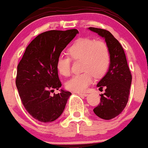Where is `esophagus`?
I'll use <instances>...</instances> for the list:
<instances>
[{
    "label": "esophagus",
    "mask_w": 148,
    "mask_h": 148,
    "mask_svg": "<svg viewBox=\"0 0 148 148\" xmlns=\"http://www.w3.org/2000/svg\"><path fill=\"white\" fill-rule=\"evenodd\" d=\"M77 94H78L79 95H80V96H84V97H86L88 96V93H85V92H77Z\"/></svg>",
    "instance_id": "1"
}]
</instances>
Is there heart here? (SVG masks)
I'll list each match as a JSON object with an SVG mask.
<instances>
[{
  "mask_svg": "<svg viewBox=\"0 0 148 148\" xmlns=\"http://www.w3.org/2000/svg\"><path fill=\"white\" fill-rule=\"evenodd\" d=\"M73 60H83L80 74L73 75L65 83L68 90L76 92H84L95 77H101L107 73L110 64V53L108 45L103 41L90 38H79L68 50ZM71 59L67 55H59L56 60V68L64 76L71 73Z\"/></svg>",
  "mask_w": 148,
  "mask_h": 148,
  "instance_id": "b5f03b06",
  "label": "heart"
}]
</instances>
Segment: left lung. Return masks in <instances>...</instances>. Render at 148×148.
<instances>
[{
	"label": "left lung",
	"mask_w": 148,
	"mask_h": 148,
	"mask_svg": "<svg viewBox=\"0 0 148 148\" xmlns=\"http://www.w3.org/2000/svg\"><path fill=\"white\" fill-rule=\"evenodd\" d=\"M105 39L110 53V64L106 75L97 87L106 88L100 95V103L93 111L99 118L110 120L120 115L128 101L132 75L123 47L108 30L88 28Z\"/></svg>",
	"instance_id": "1"
}]
</instances>
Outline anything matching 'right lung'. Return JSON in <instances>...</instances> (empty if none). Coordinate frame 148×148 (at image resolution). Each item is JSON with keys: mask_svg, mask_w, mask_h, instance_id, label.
I'll return each mask as SVG.
<instances>
[{"mask_svg": "<svg viewBox=\"0 0 148 148\" xmlns=\"http://www.w3.org/2000/svg\"><path fill=\"white\" fill-rule=\"evenodd\" d=\"M78 33L77 29L49 30L30 42L18 65L16 84L23 105L28 112L41 123H51L63 113L71 92L58 90L61 83L56 60Z\"/></svg>", "mask_w": 148, "mask_h": 148, "instance_id": "right-lung-1", "label": "right lung"}]
</instances>
